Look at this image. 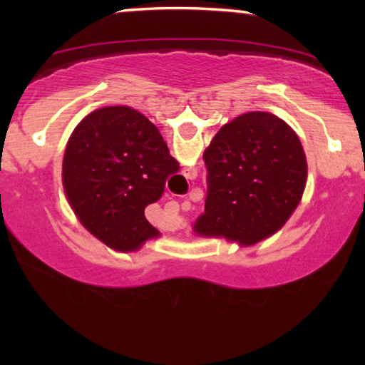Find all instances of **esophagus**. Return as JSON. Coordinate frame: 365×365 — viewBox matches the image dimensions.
<instances>
[{
    "label": "esophagus",
    "instance_id": "1",
    "mask_svg": "<svg viewBox=\"0 0 365 365\" xmlns=\"http://www.w3.org/2000/svg\"><path fill=\"white\" fill-rule=\"evenodd\" d=\"M171 206H173V209H174V211H178V209H179V206H178V202H171Z\"/></svg>",
    "mask_w": 365,
    "mask_h": 365
}]
</instances>
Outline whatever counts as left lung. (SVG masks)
<instances>
[{
	"label": "left lung",
	"instance_id": "1",
	"mask_svg": "<svg viewBox=\"0 0 365 365\" xmlns=\"http://www.w3.org/2000/svg\"><path fill=\"white\" fill-rule=\"evenodd\" d=\"M207 194L194 232L251 246L279 231L301 201L307 179L302 144L271 113L224 124L204 151Z\"/></svg>",
	"mask_w": 365,
	"mask_h": 365
}]
</instances>
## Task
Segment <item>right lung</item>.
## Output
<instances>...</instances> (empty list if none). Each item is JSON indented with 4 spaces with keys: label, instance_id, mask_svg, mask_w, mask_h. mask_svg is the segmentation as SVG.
I'll return each instance as SVG.
<instances>
[{
    "label": "right lung",
    "instance_id": "right-lung-1",
    "mask_svg": "<svg viewBox=\"0 0 365 365\" xmlns=\"http://www.w3.org/2000/svg\"><path fill=\"white\" fill-rule=\"evenodd\" d=\"M174 163L158 128L136 109L88 114L66 144L63 186L79 222L116 251H136L159 231L144 209L164 192Z\"/></svg>",
    "mask_w": 365,
    "mask_h": 365
}]
</instances>
